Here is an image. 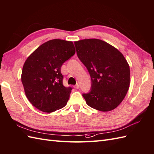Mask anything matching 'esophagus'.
Here are the masks:
<instances>
[{"label": "esophagus", "instance_id": "1", "mask_svg": "<svg viewBox=\"0 0 154 154\" xmlns=\"http://www.w3.org/2000/svg\"><path fill=\"white\" fill-rule=\"evenodd\" d=\"M74 88H76V89H78V88H80V85H79L78 83H77V84H76L75 86H74Z\"/></svg>", "mask_w": 154, "mask_h": 154}]
</instances>
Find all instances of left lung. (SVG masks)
<instances>
[{"label":"left lung","mask_w":154,"mask_h":154,"mask_svg":"<svg viewBox=\"0 0 154 154\" xmlns=\"http://www.w3.org/2000/svg\"><path fill=\"white\" fill-rule=\"evenodd\" d=\"M78 58L91 78V91L83 94L86 103L96 110L108 112L122 103L130 85L129 65L123 54L99 39L74 42Z\"/></svg>","instance_id":"1"}]
</instances>
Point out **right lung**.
<instances>
[{"instance_id": "1", "label": "right lung", "mask_w": 154, "mask_h": 154, "mask_svg": "<svg viewBox=\"0 0 154 154\" xmlns=\"http://www.w3.org/2000/svg\"><path fill=\"white\" fill-rule=\"evenodd\" d=\"M72 42L49 40L27 58L21 80L30 103L44 112H53L66 105L71 87L63 85L62 64L75 54Z\"/></svg>"}]
</instances>
